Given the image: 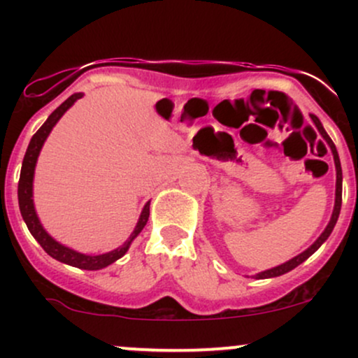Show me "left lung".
Wrapping results in <instances>:
<instances>
[{
  "label": "left lung",
  "mask_w": 358,
  "mask_h": 358,
  "mask_svg": "<svg viewBox=\"0 0 358 358\" xmlns=\"http://www.w3.org/2000/svg\"><path fill=\"white\" fill-rule=\"evenodd\" d=\"M310 117L313 119L315 126L318 127L320 134H322L324 141L328 143V146H330L331 153H334L335 168H336V190H335V207H334V213H331V219H330V222H328L327 229H324V231L322 232V236H320L318 239H316V241L313 242V244L310 245V248H308L306 250H303L301 254H298L296 257L289 259V261L285 262V264L276 266V268L268 269V271H262V273L256 274V279H266V278H276V276H281V274L289 273L291 269H294V268H296V266L301 264V262H305L306 259L310 257L311 254H313V252H316V250L320 249V245H322L323 242L327 241L328 237H330V234H331V231H334V227H335L336 220H338L340 208H342V165H340V158H338V153H336V148H335V145H334V141H331L330 136H328L327 131L323 129V126H322V122H320V119L316 117L315 114H310Z\"/></svg>",
  "instance_id": "1"
}]
</instances>
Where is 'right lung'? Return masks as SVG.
Returning <instances> with one entry per match:
<instances>
[{"label": "right lung", "instance_id": "obj_1", "mask_svg": "<svg viewBox=\"0 0 358 358\" xmlns=\"http://www.w3.org/2000/svg\"><path fill=\"white\" fill-rule=\"evenodd\" d=\"M82 96H84L82 92L72 94L67 101L62 102L59 108H57L50 114V116H48L47 121L43 122V126L34 134V138H31L30 145H28L27 153H24V158H23L22 173H20L18 203H20V212H22V217H23L24 224H27L28 231H30L31 236L35 237L36 242L42 245L43 250L48 254V256H52L53 259H57V261H60V262H65V264H69V266H73V268L97 271V269L106 268V266L113 264L114 261L121 259L127 252L131 242L136 239L138 234L145 229L148 217H150V202L145 205V208H143L136 227H134V231L129 236V239H127L124 244L121 245V248L110 250V252L99 254V256H87V254H82V252H77V250H73V249L65 248V245H62L60 242H57L53 237L48 236L47 231L42 227L38 217H36L35 205H34V175H35L36 159H38L40 150H42L45 139L48 138V134H50L53 126H55L57 122H59V119L64 116L65 110L71 108V106L77 99H80Z\"/></svg>", "mask_w": 358, "mask_h": 358}]
</instances>
